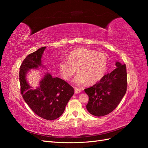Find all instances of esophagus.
<instances>
[{
	"mask_svg": "<svg viewBox=\"0 0 148 148\" xmlns=\"http://www.w3.org/2000/svg\"><path fill=\"white\" fill-rule=\"evenodd\" d=\"M81 92V89L78 88H75V93H79Z\"/></svg>",
	"mask_w": 148,
	"mask_h": 148,
	"instance_id": "obj_1",
	"label": "esophagus"
}]
</instances>
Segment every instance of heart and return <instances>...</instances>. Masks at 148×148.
Listing matches in <instances>:
<instances>
[{
    "label": "heart",
    "mask_w": 148,
    "mask_h": 148,
    "mask_svg": "<svg viewBox=\"0 0 148 148\" xmlns=\"http://www.w3.org/2000/svg\"><path fill=\"white\" fill-rule=\"evenodd\" d=\"M62 76L66 80H70L75 74L74 79L77 84L87 82L93 84L101 80L107 69V58L103 53L88 48H80L71 51L68 59H62L59 63Z\"/></svg>",
    "instance_id": "heart-1"
}]
</instances>
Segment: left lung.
<instances>
[{
    "label": "left lung",
    "mask_w": 148,
    "mask_h": 148,
    "mask_svg": "<svg viewBox=\"0 0 148 148\" xmlns=\"http://www.w3.org/2000/svg\"><path fill=\"white\" fill-rule=\"evenodd\" d=\"M117 68L105 75L92 86L84 89L89 96L86 109L91 114L101 117L112 112L125 95L127 88L126 65L117 62Z\"/></svg>",
    "instance_id": "obj_1"
}]
</instances>
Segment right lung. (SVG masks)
<instances>
[{"instance_id": "right-lung-1", "label": "right lung", "mask_w": 148, "mask_h": 148, "mask_svg": "<svg viewBox=\"0 0 148 148\" xmlns=\"http://www.w3.org/2000/svg\"><path fill=\"white\" fill-rule=\"evenodd\" d=\"M46 47L29 53L20 67V92L31 109L39 117L48 120H55L62 115L65 106L74 94V89L64 79L53 78L47 73L39 86L31 89L26 79L28 70L41 66V57Z\"/></svg>"}]
</instances>
